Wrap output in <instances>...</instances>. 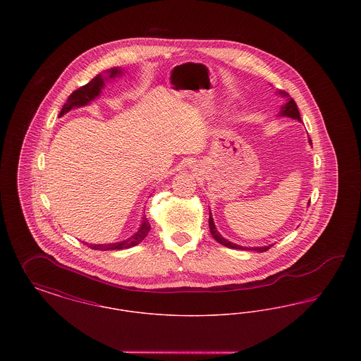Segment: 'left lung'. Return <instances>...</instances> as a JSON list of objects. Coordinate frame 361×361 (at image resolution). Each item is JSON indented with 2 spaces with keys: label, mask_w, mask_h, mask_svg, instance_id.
Masks as SVG:
<instances>
[{
  "label": "left lung",
  "mask_w": 361,
  "mask_h": 361,
  "mask_svg": "<svg viewBox=\"0 0 361 361\" xmlns=\"http://www.w3.org/2000/svg\"><path fill=\"white\" fill-rule=\"evenodd\" d=\"M280 94H281V96H284V97H288V96H290L286 90H280ZM280 115H283V116H290L292 119H296V121H300V114H299L298 105H296L293 99H288V103L281 106ZM310 143H311V139H310ZM208 224H209V230H211L212 237L215 238V240H218L221 245L226 246V247H230V249H243V250H245V249H249V250H256V252L262 253V252H267L268 249H271V246H272V245H271V246H264V247H252V249H250V247H242L240 245H235V243H233V242H228V240H224V237L218 233V230H216V227H215V224H214L212 216H211V212H209V221H208Z\"/></svg>",
  "instance_id": "1"
}]
</instances>
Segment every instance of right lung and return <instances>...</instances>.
I'll return each instance as SVG.
<instances>
[{"instance_id": "right-lung-1", "label": "right lung", "mask_w": 361, "mask_h": 361, "mask_svg": "<svg viewBox=\"0 0 361 361\" xmlns=\"http://www.w3.org/2000/svg\"><path fill=\"white\" fill-rule=\"evenodd\" d=\"M108 73H109V77H115L116 74L121 73V69L115 68V69L108 70ZM103 85V77L99 74L92 81H89L86 85L75 89L70 94L68 102L62 106V109L59 112V116H63L66 112H69L70 109L74 108V106H82V105L90 103L94 97L99 96ZM149 231H150V224H149V221L145 216L143 218V224L140 226V228L137 230V234H134L128 240L118 242V243H109V245H89V243H86V245L90 249H93V250H121V249H128V247H133V246H135V245L140 243L142 240H145L147 237Z\"/></svg>"}]
</instances>
